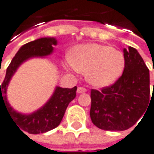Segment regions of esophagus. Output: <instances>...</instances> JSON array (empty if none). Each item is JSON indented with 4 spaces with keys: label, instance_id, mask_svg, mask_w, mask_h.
<instances>
[{
    "label": "esophagus",
    "instance_id": "34e87169",
    "mask_svg": "<svg viewBox=\"0 0 154 154\" xmlns=\"http://www.w3.org/2000/svg\"><path fill=\"white\" fill-rule=\"evenodd\" d=\"M85 92H86V89L84 87H78L77 88V93H85Z\"/></svg>",
    "mask_w": 154,
    "mask_h": 154
}]
</instances>
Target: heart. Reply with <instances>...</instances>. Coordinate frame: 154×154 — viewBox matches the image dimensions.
<instances>
[{"label": "heart", "instance_id": "obj_1", "mask_svg": "<svg viewBox=\"0 0 154 154\" xmlns=\"http://www.w3.org/2000/svg\"><path fill=\"white\" fill-rule=\"evenodd\" d=\"M68 69L85 73V79L95 87L115 83L123 72V54L107 45L88 43L76 46L65 64Z\"/></svg>", "mask_w": 154, "mask_h": 154}]
</instances>
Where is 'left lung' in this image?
<instances>
[{"instance_id": "1", "label": "left lung", "mask_w": 154, "mask_h": 154, "mask_svg": "<svg viewBox=\"0 0 154 154\" xmlns=\"http://www.w3.org/2000/svg\"><path fill=\"white\" fill-rule=\"evenodd\" d=\"M122 75L111 86L91 90V121L106 131H124L132 127L149 104V69L137 50L123 49ZM154 89V83H153Z\"/></svg>"}]
</instances>
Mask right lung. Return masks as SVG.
Wrapping results in <instances>:
<instances>
[{
	"label": "right lung",
	"mask_w": 154,
	"mask_h": 154,
	"mask_svg": "<svg viewBox=\"0 0 154 154\" xmlns=\"http://www.w3.org/2000/svg\"><path fill=\"white\" fill-rule=\"evenodd\" d=\"M57 43L56 38L48 37L24 44L20 48L6 69V76L1 90V106L2 103L4 104L11 119L19 127V129H22L30 134L44 133L57 128L63 119L69 104L75 98L77 87L67 89L56 86L54 92L46 103L30 114L18 112L11 106L6 96L7 87L21 64L34 57L44 58L50 55L54 49V46L57 45Z\"/></svg>",
	"instance_id": "add662e5"
}]
</instances>
